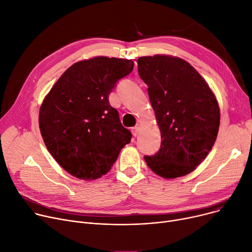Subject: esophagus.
Listing matches in <instances>:
<instances>
[{"label":"esophagus","instance_id":"1","mask_svg":"<svg viewBox=\"0 0 252 252\" xmlns=\"http://www.w3.org/2000/svg\"><path fill=\"white\" fill-rule=\"evenodd\" d=\"M139 124H137L136 126H134V127H133L132 128V134L133 135H134V136H136L137 134H138V132H139Z\"/></svg>","mask_w":252,"mask_h":252}]
</instances>
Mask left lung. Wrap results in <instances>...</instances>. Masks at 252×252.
Here are the masks:
<instances>
[{
  "instance_id": "obj_1",
  "label": "left lung",
  "mask_w": 252,
  "mask_h": 252,
  "mask_svg": "<svg viewBox=\"0 0 252 252\" xmlns=\"http://www.w3.org/2000/svg\"><path fill=\"white\" fill-rule=\"evenodd\" d=\"M138 74L160 131V149L144 157L149 168L166 179L193 171L213 149L220 126V108L209 84L178 57H140Z\"/></svg>"
}]
</instances>
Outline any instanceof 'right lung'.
<instances>
[{
    "label": "right lung",
    "instance_id": "add662e5",
    "mask_svg": "<svg viewBox=\"0 0 252 252\" xmlns=\"http://www.w3.org/2000/svg\"><path fill=\"white\" fill-rule=\"evenodd\" d=\"M133 66L132 60L101 56L77 62L44 97L38 117L43 142L76 178H100L130 142L131 132L121 124L109 95Z\"/></svg>",
    "mask_w": 252,
    "mask_h": 252
}]
</instances>
